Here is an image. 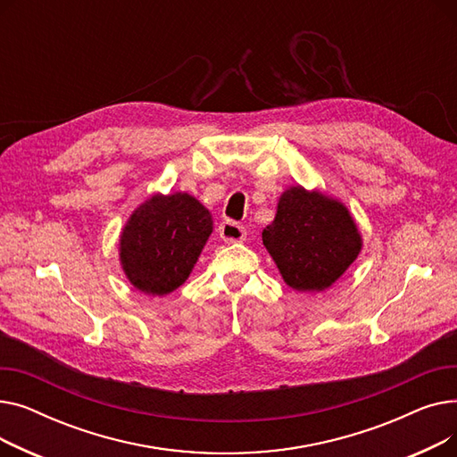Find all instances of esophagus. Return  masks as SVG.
I'll return each mask as SVG.
<instances>
[{"mask_svg": "<svg viewBox=\"0 0 457 457\" xmlns=\"http://www.w3.org/2000/svg\"><path fill=\"white\" fill-rule=\"evenodd\" d=\"M219 233H220L222 241H226V243H243L246 238V228L233 222V220L222 222L219 228Z\"/></svg>", "mask_w": 457, "mask_h": 457, "instance_id": "1", "label": "esophagus"}]
</instances>
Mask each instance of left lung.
Returning <instances> with one entry per match:
<instances>
[{"label": "left lung", "instance_id": "obj_1", "mask_svg": "<svg viewBox=\"0 0 457 457\" xmlns=\"http://www.w3.org/2000/svg\"><path fill=\"white\" fill-rule=\"evenodd\" d=\"M262 245L287 285L302 293H319L355 261L361 235L343 204L293 187L279 198L274 222L262 229Z\"/></svg>", "mask_w": 457, "mask_h": 457}]
</instances>
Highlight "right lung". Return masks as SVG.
<instances>
[{"label": "right lung", "mask_w": 457, "mask_h": 457, "mask_svg": "<svg viewBox=\"0 0 457 457\" xmlns=\"http://www.w3.org/2000/svg\"><path fill=\"white\" fill-rule=\"evenodd\" d=\"M212 231L209 211L185 192L142 204L120 237L128 279L146 295H168L188 278Z\"/></svg>", "instance_id": "add662e5"}]
</instances>
